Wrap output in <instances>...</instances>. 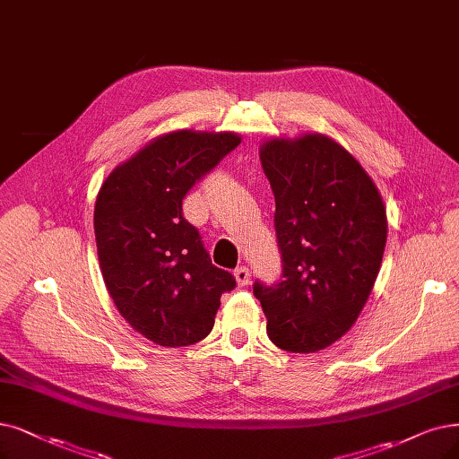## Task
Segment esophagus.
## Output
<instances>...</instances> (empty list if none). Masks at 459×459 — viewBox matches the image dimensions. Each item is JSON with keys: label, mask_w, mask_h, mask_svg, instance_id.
<instances>
[{"label": "esophagus", "mask_w": 459, "mask_h": 459, "mask_svg": "<svg viewBox=\"0 0 459 459\" xmlns=\"http://www.w3.org/2000/svg\"><path fill=\"white\" fill-rule=\"evenodd\" d=\"M233 274H235V281H237V284H239V286H247L250 282V277H252V273H250V269L247 265L237 267Z\"/></svg>", "instance_id": "obj_1"}]
</instances>
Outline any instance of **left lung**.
I'll return each mask as SVG.
<instances>
[{"label":"left lung","instance_id":"1","mask_svg":"<svg viewBox=\"0 0 459 459\" xmlns=\"http://www.w3.org/2000/svg\"><path fill=\"white\" fill-rule=\"evenodd\" d=\"M260 160L274 194L282 277L254 296L282 351L316 352L358 320L378 277L388 220L371 177L322 134L269 139Z\"/></svg>","mask_w":459,"mask_h":459}]
</instances>
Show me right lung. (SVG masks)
<instances>
[{
  "label": "right lung",
  "mask_w": 459,
  "mask_h": 459,
  "mask_svg": "<svg viewBox=\"0 0 459 459\" xmlns=\"http://www.w3.org/2000/svg\"><path fill=\"white\" fill-rule=\"evenodd\" d=\"M231 132L178 130L152 139L103 182L94 209L98 258L122 318L161 346H188L214 325L233 274L212 265L182 199L230 154Z\"/></svg>",
  "instance_id": "1"
}]
</instances>
